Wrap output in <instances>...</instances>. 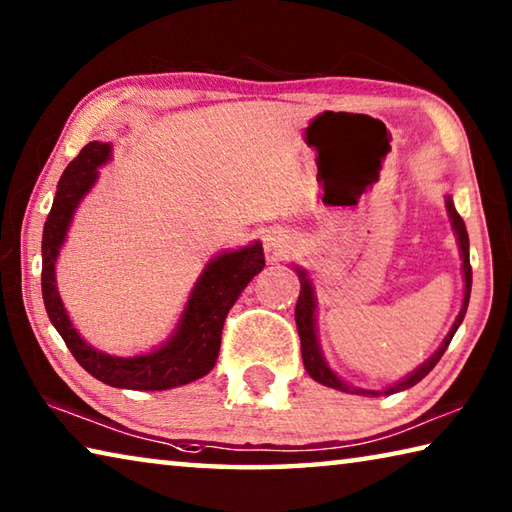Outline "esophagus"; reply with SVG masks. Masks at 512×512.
<instances>
[{
    "label": "esophagus",
    "instance_id": "1",
    "mask_svg": "<svg viewBox=\"0 0 512 512\" xmlns=\"http://www.w3.org/2000/svg\"><path fill=\"white\" fill-rule=\"evenodd\" d=\"M264 248H266V257L271 259V262H277V259L289 257L293 250H296V235L284 228L268 230L264 237Z\"/></svg>",
    "mask_w": 512,
    "mask_h": 512
}]
</instances>
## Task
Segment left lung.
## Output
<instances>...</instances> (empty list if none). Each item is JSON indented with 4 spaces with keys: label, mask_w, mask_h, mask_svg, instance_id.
<instances>
[{
    "label": "left lung",
    "mask_w": 512,
    "mask_h": 512,
    "mask_svg": "<svg viewBox=\"0 0 512 512\" xmlns=\"http://www.w3.org/2000/svg\"><path fill=\"white\" fill-rule=\"evenodd\" d=\"M445 207H447V214H449V221H452V228H454V235L458 241V250H461V259H463V282H465V289H463V305L461 311H458V316L454 320L452 329H449L445 341L440 343V348L431 354V357L420 363L418 368L409 375L402 377L400 381H395L391 386H384L379 388V391H368V388H359V386H352L350 381H345L341 375H336V372L329 368V363L323 354V348H320L318 343V325H316V291H314V284H311L309 275L305 268L300 266H293L296 268V273L300 277V296L296 302V325H298V334H300V348H302V361H305V370L309 372L311 379H316L318 384H323L327 388H334V391H341V393H350V395H366V397H379V395H393V393H400L406 391V388H411L418 384L420 379H424L433 370V366L440 361L443 357L449 341L454 339L456 329L461 327L463 318H465V311H467V302H470V291H472V266H470V237H467V230H465V221L461 219V214L456 212L452 196H445Z\"/></svg>",
    "instance_id": "1"
}]
</instances>
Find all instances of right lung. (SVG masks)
Returning <instances> with one entry per match:
<instances>
[{"label": "right lung", "instance_id": "1", "mask_svg": "<svg viewBox=\"0 0 512 512\" xmlns=\"http://www.w3.org/2000/svg\"><path fill=\"white\" fill-rule=\"evenodd\" d=\"M112 158V144L90 142L67 164L42 230V300L51 325L63 336L74 359L94 379L128 391H169L205 377L219 359L221 329L246 284L264 268L262 241L225 250L205 264L167 341L135 357H115L92 348L74 327L60 300L56 262L74 214L99 180V167Z\"/></svg>", "mask_w": 512, "mask_h": 512}]
</instances>
